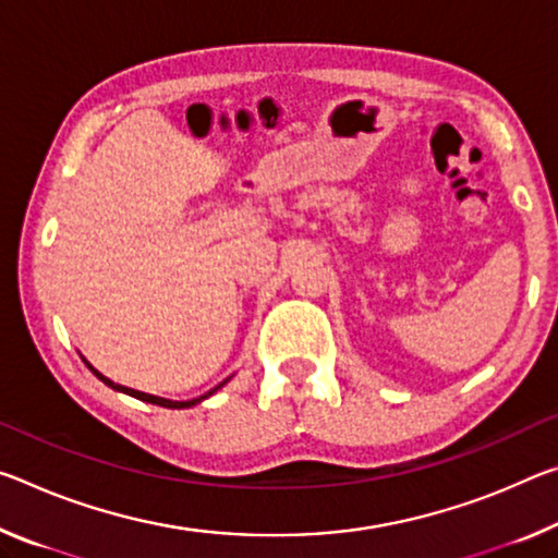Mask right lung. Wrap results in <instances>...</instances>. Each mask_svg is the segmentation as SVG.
Masks as SVG:
<instances>
[{
	"label": "right lung",
	"mask_w": 558,
	"mask_h": 558,
	"mask_svg": "<svg viewBox=\"0 0 558 558\" xmlns=\"http://www.w3.org/2000/svg\"><path fill=\"white\" fill-rule=\"evenodd\" d=\"M88 365V362H86ZM88 369H92V373L101 379L104 385H109V387H113V390H119V392H126V395H131V397H136V400H144V402H151V404H161V407H171V410H181V407H193V404H198L201 400H206L208 395H214L218 387H223L226 383H220L218 387H214V390L210 392H206V395H201V397H196V400H189V402H171V400H163V397H154V395H146V392H136V390H129V387H123V385H117V383H111L109 377H104L101 373H96V369L88 365Z\"/></svg>",
	"instance_id": "add662e5"
}]
</instances>
